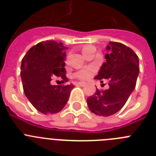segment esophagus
<instances>
[{"instance_id":"34e87169","label":"esophagus","mask_w":156,"mask_h":156,"mask_svg":"<svg viewBox=\"0 0 156 156\" xmlns=\"http://www.w3.org/2000/svg\"><path fill=\"white\" fill-rule=\"evenodd\" d=\"M76 85H77V86L83 87V86H85V85H86V83H84V82H78L76 83Z\"/></svg>"}]
</instances>
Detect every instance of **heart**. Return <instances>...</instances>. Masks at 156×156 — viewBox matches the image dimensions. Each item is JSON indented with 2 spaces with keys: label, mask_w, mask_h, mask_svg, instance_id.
I'll return each mask as SVG.
<instances>
[{
  "label": "heart",
  "mask_w": 156,
  "mask_h": 156,
  "mask_svg": "<svg viewBox=\"0 0 156 156\" xmlns=\"http://www.w3.org/2000/svg\"><path fill=\"white\" fill-rule=\"evenodd\" d=\"M90 48H94V47L92 46V45H87V46L83 48V51ZM95 71H96V68L95 67H93V66L87 67V68L83 69L76 72L75 73V77L77 78V79L82 80H87L90 79V77L92 76V75L95 73Z\"/></svg>",
  "instance_id": "heart-1"
}]
</instances>
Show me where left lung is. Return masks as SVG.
<instances>
[{
  "label": "left lung",
  "mask_w": 156,
  "mask_h": 156,
  "mask_svg": "<svg viewBox=\"0 0 156 156\" xmlns=\"http://www.w3.org/2000/svg\"><path fill=\"white\" fill-rule=\"evenodd\" d=\"M106 49L105 62L101 67L95 80L108 81V89L96 90L87 102L93 113L109 116L119 112L134 90L139 74L138 57L131 48L118 42H109ZM104 84V83H103Z\"/></svg>",
  "instance_id": "8db88e82"
}]
</instances>
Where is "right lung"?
<instances>
[{
	"mask_svg": "<svg viewBox=\"0 0 156 156\" xmlns=\"http://www.w3.org/2000/svg\"><path fill=\"white\" fill-rule=\"evenodd\" d=\"M66 49L62 43L46 41L32 47L22 60L23 90L34 108L44 114L61 111L68 101L73 84L51 85L53 78L68 82L65 69Z\"/></svg>",
	"mask_w": 156,
	"mask_h": 156,
	"instance_id": "obj_1",
	"label": "right lung"
}]
</instances>
